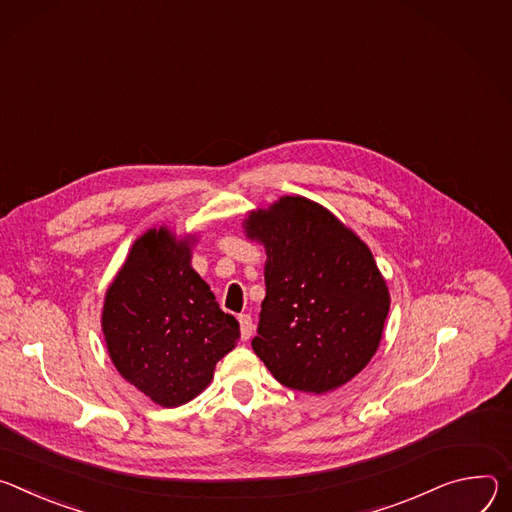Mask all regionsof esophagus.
I'll list each match as a JSON object with an SVG mask.
<instances>
[{
	"mask_svg": "<svg viewBox=\"0 0 512 512\" xmlns=\"http://www.w3.org/2000/svg\"><path fill=\"white\" fill-rule=\"evenodd\" d=\"M238 321H240V335H242L244 342H248V339H250V337H252V333H254L252 317L244 313V315H240V317H238Z\"/></svg>",
	"mask_w": 512,
	"mask_h": 512,
	"instance_id": "1",
	"label": "esophagus"
}]
</instances>
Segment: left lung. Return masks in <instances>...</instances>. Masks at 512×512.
<instances>
[{
    "mask_svg": "<svg viewBox=\"0 0 512 512\" xmlns=\"http://www.w3.org/2000/svg\"><path fill=\"white\" fill-rule=\"evenodd\" d=\"M244 232L266 250L256 356L295 390L325 394L350 382L376 354L390 309L370 248L301 195L250 211Z\"/></svg>",
    "mask_w": 512,
    "mask_h": 512,
    "instance_id": "1",
    "label": "left lung"
}]
</instances>
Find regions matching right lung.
<instances>
[{
	"instance_id": "right-lung-1",
	"label": "right lung",
	"mask_w": 512,
	"mask_h": 512,
	"mask_svg": "<svg viewBox=\"0 0 512 512\" xmlns=\"http://www.w3.org/2000/svg\"><path fill=\"white\" fill-rule=\"evenodd\" d=\"M195 234L150 227L105 291L101 331L116 370L160 407L175 409L201 394L215 364L240 339L191 266Z\"/></svg>"
}]
</instances>
